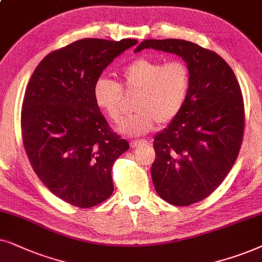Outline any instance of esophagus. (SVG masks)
Here are the masks:
<instances>
[{"instance_id":"obj_1","label":"esophagus","mask_w":262,"mask_h":262,"mask_svg":"<svg viewBox=\"0 0 262 262\" xmlns=\"http://www.w3.org/2000/svg\"><path fill=\"white\" fill-rule=\"evenodd\" d=\"M146 144H147V141L146 140H133V141H130V147L135 148V147H138V146L146 145Z\"/></svg>"}]
</instances>
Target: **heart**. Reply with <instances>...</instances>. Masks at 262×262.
Here are the masks:
<instances>
[{
  "label": "heart",
  "mask_w": 262,
  "mask_h": 262,
  "mask_svg": "<svg viewBox=\"0 0 262 262\" xmlns=\"http://www.w3.org/2000/svg\"><path fill=\"white\" fill-rule=\"evenodd\" d=\"M122 83L99 76L93 85V98L100 110L116 122L124 107L125 92H138L137 113L125 117L118 130L129 137H140L159 125H166L182 111L190 91V71L186 62L137 58L120 72Z\"/></svg>",
  "instance_id": "1"
}]
</instances>
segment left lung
Instances as JSON below:
<instances>
[{
    "mask_svg": "<svg viewBox=\"0 0 262 262\" xmlns=\"http://www.w3.org/2000/svg\"><path fill=\"white\" fill-rule=\"evenodd\" d=\"M155 49L183 58L190 91L179 116L156 135L151 176L156 191L175 206H189L217 189L238 156L245 105L231 67L214 51L182 39H146L135 52Z\"/></svg>",
    "mask_w": 262,
    "mask_h": 262,
    "instance_id": "1",
    "label": "left lung"
}]
</instances>
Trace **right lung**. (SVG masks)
<instances>
[{
    "label": "right lung",
    "instance_id": "add662e5",
    "mask_svg": "<svg viewBox=\"0 0 262 262\" xmlns=\"http://www.w3.org/2000/svg\"><path fill=\"white\" fill-rule=\"evenodd\" d=\"M137 43L76 40L45 56L26 87L21 133L27 157L45 187L73 206L93 207L114 191L111 169L129 144L110 129L93 85Z\"/></svg>",
    "mask_w": 262,
    "mask_h": 262
}]
</instances>
